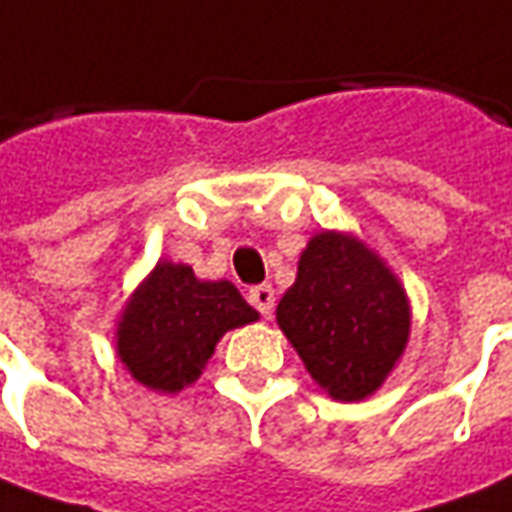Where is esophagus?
<instances>
[{
    "mask_svg": "<svg viewBox=\"0 0 512 512\" xmlns=\"http://www.w3.org/2000/svg\"><path fill=\"white\" fill-rule=\"evenodd\" d=\"M248 301L259 309V315L270 317L273 315V309H276V290L270 287V284H259V287H253L248 292Z\"/></svg>",
    "mask_w": 512,
    "mask_h": 512,
    "instance_id": "34e87169",
    "label": "esophagus"
}]
</instances>
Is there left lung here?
I'll use <instances>...</instances> for the list:
<instances>
[{
    "instance_id": "obj_1",
    "label": "left lung",
    "mask_w": 512,
    "mask_h": 512,
    "mask_svg": "<svg viewBox=\"0 0 512 512\" xmlns=\"http://www.w3.org/2000/svg\"><path fill=\"white\" fill-rule=\"evenodd\" d=\"M276 320L331 398L362 401L396 368L410 337V301L393 270L357 236L309 239Z\"/></svg>"
}]
</instances>
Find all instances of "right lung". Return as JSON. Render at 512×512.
<instances>
[{
    "instance_id": "obj_1",
    "label": "right lung",
    "mask_w": 512,
    "mask_h": 512,
    "mask_svg": "<svg viewBox=\"0 0 512 512\" xmlns=\"http://www.w3.org/2000/svg\"><path fill=\"white\" fill-rule=\"evenodd\" d=\"M259 320L231 281H200L189 264L158 262L130 295L116 326V354L155 393L197 382L225 331Z\"/></svg>"
}]
</instances>
